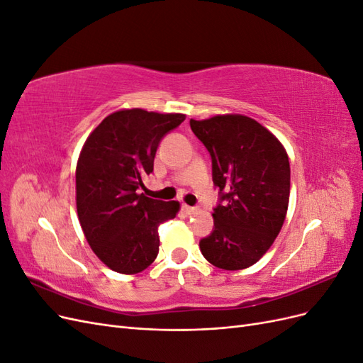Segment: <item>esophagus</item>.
Masks as SVG:
<instances>
[{
	"label": "esophagus",
	"mask_w": 363,
	"mask_h": 363,
	"mask_svg": "<svg viewBox=\"0 0 363 363\" xmlns=\"http://www.w3.org/2000/svg\"><path fill=\"white\" fill-rule=\"evenodd\" d=\"M182 208L184 211V213H188V215H194V213L199 212V208H196V207H192V206H188V204H183V206H182Z\"/></svg>",
	"instance_id": "34e87169"
}]
</instances>
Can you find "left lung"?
<instances>
[{
    "instance_id": "8db88e82",
    "label": "left lung",
    "mask_w": 363,
    "mask_h": 363,
    "mask_svg": "<svg viewBox=\"0 0 363 363\" xmlns=\"http://www.w3.org/2000/svg\"><path fill=\"white\" fill-rule=\"evenodd\" d=\"M212 157L219 189L213 232L200 240L207 262L227 271L245 269L269 250L284 223L291 192L288 152L257 121L244 115L191 119Z\"/></svg>"
}]
</instances>
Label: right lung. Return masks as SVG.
Segmentation results:
<instances>
[{"instance_id": "obj_1", "label": "right lung", "mask_w": 363, "mask_h": 363, "mask_svg": "<svg viewBox=\"0 0 363 363\" xmlns=\"http://www.w3.org/2000/svg\"><path fill=\"white\" fill-rule=\"evenodd\" d=\"M184 118L123 108L106 116L82 148L75 169L79 221L98 259L119 274H138L155 262L157 228L179 212V201L152 200L140 189L162 138Z\"/></svg>"}]
</instances>
